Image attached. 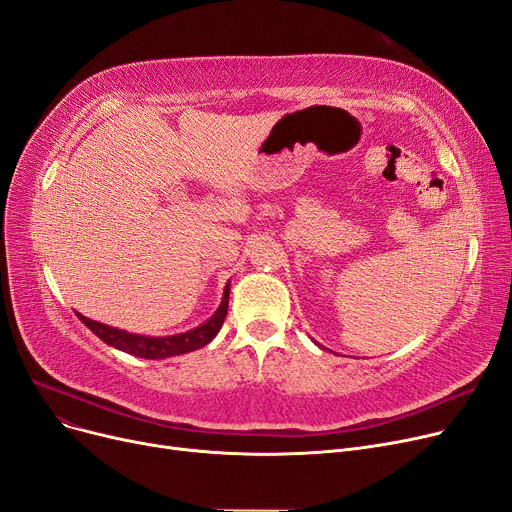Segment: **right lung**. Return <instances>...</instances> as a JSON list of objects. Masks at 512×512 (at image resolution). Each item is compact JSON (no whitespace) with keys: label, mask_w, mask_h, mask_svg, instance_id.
<instances>
[{"label":"right lung","mask_w":512,"mask_h":512,"mask_svg":"<svg viewBox=\"0 0 512 512\" xmlns=\"http://www.w3.org/2000/svg\"><path fill=\"white\" fill-rule=\"evenodd\" d=\"M228 297H230V284L224 291V299H221L219 309L215 311V316L207 320L203 326H198L190 332H182V335H173V337H144V335H133V332H125L113 326H106L102 322L90 320L81 314L79 320L90 328L96 337H100L104 343L113 345L125 353L136 355V358H146V360H161V358H171V355H180L188 353L194 349H201L203 345L211 343V339L217 335L221 324H224L228 316Z\"/></svg>","instance_id":"add662e5"}]
</instances>
